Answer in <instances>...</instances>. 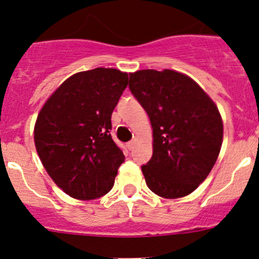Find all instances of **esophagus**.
Returning <instances> with one entry per match:
<instances>
[{"label":"esophagus","instance_id":"34e87169","mask_svg":"<svg viewBox=\"0 0 259 259\" xmlns=\"http://www.w3.org/2000/svg\"><path fill=\"white\" fill-rule=\"evenodd\" d=\"M135 144H137V141H135V140H132V141H129V143L126 144L127 149H129V150H133V149H134V146H135Z\"/></svg>","mask_w":259,"mask_h":259}]
</instances>
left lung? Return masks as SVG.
<instances>
[{"mask_svg": "<svg viewBox=\"0 0 259 259\" xmlns=\"http://www.w3.org/2000/svg\"><path fill=\"white\" fill-rule=\"evenodd\" d=\"M129 88L152 126L146 185L164 198L191 194L211 172L223 139L220 111L203 89L176 70L130 73Z\"/></svg>", "mask_w": 259, "mask_h": 259, "instance_id": "obj_1", "label": "left lung"}]
</instances>
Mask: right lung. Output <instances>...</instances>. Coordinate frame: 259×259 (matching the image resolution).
<instances>
[{
  "label": "right lung",
  "mask_w": 259,
  "mask_h": 259,
  "mask_svg": "<svg viewBox=\"0 0 259 259\" xmlns=\"http://www.w3.org/2000/svg\"><path fill=\"white\" fill-rule=\"evenodd\" d=\"M127 79V73L114 68L75 73L38 114V156L57 186L70 197L94 200L114 186L125 156L111 139V114Z\"/></svg>",
  "instance_id": "1"
}]
</instances>
